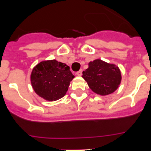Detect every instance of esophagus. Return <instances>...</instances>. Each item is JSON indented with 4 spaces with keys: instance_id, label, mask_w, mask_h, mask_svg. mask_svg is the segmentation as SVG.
Masks as SVG:
<instances>
[{
    "instance_id": "esophagus-1",
    "label": "esophagus",
    "mask_w": 151,
    "mask_h": 151,
    "mask_svg": "<svg viewBox=\"0 0 151 151\" xmlns=\"http://www.w3.org/2000/svg\"><path fill=\"white\" fill-rule=\"evenodd\" d=\"M76 74H77V76H81V75H82V74H83V70L80 69V71H77V73H76Z\"/></svg>"
}]
</instances>
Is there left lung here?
Instances as JSON below:
<instances>
[{"label": "left lung", "instance_id": "8db88e82", "mask_svg": "<svg viewBox=\"0 0 151 151\" xmlns=\"http://www.w3.org/2000/svg\"><path fill=\"white\" fill-rule=\"evenodd\" d=\"M89 67L82 77L94 93L101 96L116 91L121 81V74L118 66L97 59L89 63Z\"/></svg>", "mask_w": 151, "mask_h": 151}]
</instances>
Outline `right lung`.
<instances>
[{
  "instance_id": "obj_1",
  "label": "right lung",
  "mask_w": 151,
  "mask_h": 151,
  "mask_svg": "<svg viewBox=\"0 0 151 151\" xmlns=\"http://www.w3.org/2000/svg\"><path fill=\"white\" fill-rule=\"evenodd\" d=\"M74 76L69 66L55 60L42 61L32 71L30 81L35 92L47 101L65 96Z\"/></svg>"
}]
</instances>
